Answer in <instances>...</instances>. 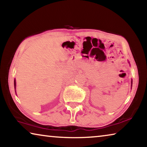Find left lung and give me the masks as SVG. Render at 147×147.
Returning a JSON list of instances; mask_svg holds the SVG:
<instances>
[{
	"mask_svg": "<svg viewBox=\"0 0 147 147\" xmlns=\"http://www.w3.org/2000/svg\"><path fill=\"white\" fill-rule=\"evenodd\" d=\"M131 84H132V82H131Z\"/></svg>",
	"mask_w": 147,
	"mask_h": 147,
	"instance_id": "1",
	"label": "left lung"
}]
</instances>
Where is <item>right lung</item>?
Segmentation results:
<instances>
[{
    "label": "right lung",
    "mask_w": 147,
    "mask_h": 147,
    "mask_svg": "<svg viewBox=\"0 0 147 147\" xmlns=\"http://www.w3.org/2000/svg\"><path fill=\"white\" fill-rule=\"evenodd\" d=\"M16 80H14V86H15V88H16Z\"/></svg>",
    "instance_id": "right-lung-1"
}]
</instances>
